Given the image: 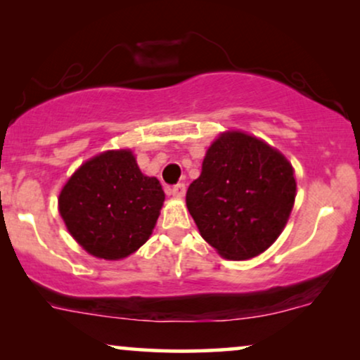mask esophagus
<instances>
[{"label":"esophagus","instance_id":"esophagus-1","mask_svg":"<svg viewBox=\"0 0 360 360\" xmlns=\"http://www.w3.org/2000/svg\"><path fill=\"white\" fill-rule=\"evenodd\" d=\"M171 194L174 195L176 199H183V198H184V194H186V184H184V183H179V184L172 186Z\"/></svg>","mask_w":360,"mask_h":360}]
</instances>
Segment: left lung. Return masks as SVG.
<instances>
[{
  "instance_id": "8db88e82",
  "label": "left lung",
  "mask_w": 360,
  "mask_h": 360,
  "mask_svg": "<svg viewBox=\"0 0 360 360\" xmlns=\"http://www.w3.org/2000/svg\"><path fill=\"white\" fill-rule=\"evenodd\" d=\"M295 177L277 149L240 131L209 146L186 194L199 233L224 259L244 261L279 238L292 211Z\"/></svg>"
}]
</instances>
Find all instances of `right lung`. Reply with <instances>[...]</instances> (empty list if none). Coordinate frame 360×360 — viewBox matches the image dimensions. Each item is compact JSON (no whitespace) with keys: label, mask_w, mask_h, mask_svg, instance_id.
Returning a JSON list of instances; mask_svg holds the SVG:
<instances>
[{"label":"right lung","mask_w":360,"mask_h":360,"mask_svg":"<svg viewBox=\"0 0 360 360\" xmlns=\"http://www.w3.org/2000/svg\"><path fill=\"white\" fill-rule=\"evenodd\" d=\"M165 191L141 172L129 149L106 151L86 161L59 194V214L91 256L117 261L151 236Z\"/></svg>","instance_id":"add662e5"}]
</instances>
